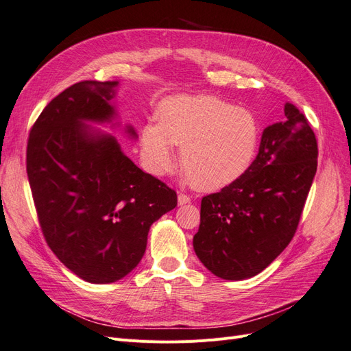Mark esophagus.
Here are the masks:
<instances>
[{"label":"esophagus","instance_id":"esophagus-1","mask_svg":"<svg viewBox=\"0 0 351 351\" xmlns=\"http://www.w3.org/2000/svg\"><path fill=\"white\" fill-rule=\"evenodd\" d=\"M177 200H178V205H186V204H189V202H190V196H187L184 193H178Z\"/></svg>","mask_w":351,"mask_h":351}]
</instances>
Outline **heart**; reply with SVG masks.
Wrapping results in <instances>:
<instances>
[{"mask_svg":"<svg viewBox=\"0 0 351 351\" xmlns=\"http://www.w3.org/2000/svg\"><path fill=\"white\" fill-rule=\"evenodd\" d=\"M259 141L253 114L210 95H176L164 99L156 124L142 133V158L155 176L173 168V145L180 164L202 190H218L247 171Z\"/></svg>","mask_w":351,"mask_h":351,"instance_id":"heart-1","label":"heart"}]
</instances>
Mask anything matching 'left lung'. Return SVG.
I'll return each instance as SVG.
<instances>
[{
    "label": "left lung",
    "instance_id": "obj_1",
    "mask_svg": "<svg viewBox=\"0 0 351 351\" xmlns=\"http://www.w3.org/2000/svg\"><path fill=\"white\" fill-rule=\"evenodd\" d=\"M284 114V121L263 130L247 171L202 199L193 247L222 280L262 272L289 246L299 226L316 174L317 143L299 108L287 102Z\"/></svg>",
    "mask_w": 351,
    "mask_h": 351
}]
</instances>
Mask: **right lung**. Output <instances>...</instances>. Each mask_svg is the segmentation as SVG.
Instances as JSON below:
<instances>
[{
    "instance_id": "1",
    "label": "right lung",
    "mask_w": 351,
    "mask_h": 351,
    "mask_svg": "<svg viewBox=\"0 0 351 351\" xmlns=\"http://www.w3.org/2000/svg\"><path fill=\"white\" fill-rule=\"evenodd\" d=\"M119 82L84 80L52 99L29 133L27 178L51 250L79 278L110 284L143 258L147 232L177 206V193L143 173L111 134ZM132 139L137 134L125 125Z\"/></svg>"
}]
</instances>
